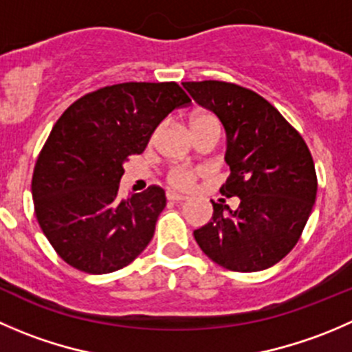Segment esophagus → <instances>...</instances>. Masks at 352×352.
Wrapping results in <instances>:
<instances>
[{"mask_svg": "<svg viewBox=\"0 0 352 352\" xmlns=\"http://www.w3.org/2000/svg\"><path fill=\"white\" fill-rule=\"evenodd\" d=\"M166 199L172 201V203H182V201H186L187 197L182 196V194H177V192H166Z\"/></svg>", "mask_w": 352, "mask_h": 352, "instance_id": "esophagus-1", "label": "esophagus"}]
</instances>
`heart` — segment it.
Returning a JSON list of instances; mask_svg holds the SVG:
<instances>
[{
    "label": "heart",
    "mask_w": 352,
    "mask_h": 352,
    "mask_svg": "<svg viewBox=\"0 0 352 352\" xmlns=\"http://www.w3.org/2000/svg\"><path fill=\"white\" fill-rule=\"evenodd\" d=\"M206 125L220 124H218L217 117H213L211 113H204V111L190 117V129H192V131L206 127ZM201 173H203V170L199 168H192V166L187 165H175L168 170V173H166V180H168V184L173 189H187L189 186H192L194 180H196Z\"/></svg>",
    "instance_id": "1"
}]
</instances>
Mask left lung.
I'll use <instances>...</instances> for the list:
<instances>
[{
  "label": "left lung",
  "mask_w": 352,
  "mask_h": 352,
  "mask_svg": "<svg viewBox=\"0 0 352 352\" xmlns=\"http://www.w3.org/2000/svg\"><path fill=\"white\" fill-rule=\"evenodd\" d=\"M201 107L213 111L227 132L230 166L220 192L225 199L194 230L204 254L232 272L274 267L298 244L316 199L315 163L302 135L254 91L221 80L182 82Z\"/></svg>",
  "instance_id": "obj_1"
}]
</instances>
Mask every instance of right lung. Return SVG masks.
I'll list each match as a JSON object with an SVG mask.
<instances>
[{
	"label": "right lung",
	"mask_w": 352,
	"mask_h": 352,
	"mask_svg": "<svg viewBox=\"0 0 352 352\" xmlns=\"http://www.w3.org/2000/svg\"><path fill=\"white\" fill-rule=\"evenodd\" d=\"M190 98L177 82H124L84 94L63 111L32 175L39 227L56 254L85 274L127 267L155 234L165 190L118 196L124 162L141 155L160 122Z\"/></svg>",
	"instance_id": "right-lung-1"
}]
</instances>
